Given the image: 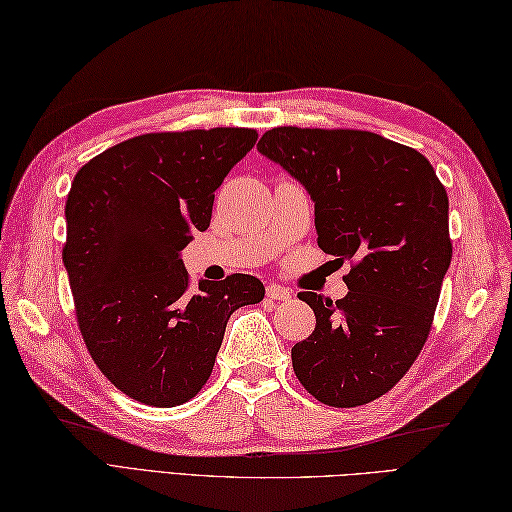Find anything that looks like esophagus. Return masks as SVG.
Wrapping results in <instances>:
<instances>
[{
  "mask_svg": "<svg viewBox=\"0 0 512 512\" xmlns=\"http://www.w3.org/2000/svg\"><path fill=\"white\" fill-rule=\"evenodd\" d=\"M267 297L273 299V302H286V299H291V291L280 284H271L267 286Z\"/></svg>",
  "mask_w": 512,
  "mask_h": 512,
  "instance_id": "34e87169",
  "label": "esophagus"
}]
</instances>
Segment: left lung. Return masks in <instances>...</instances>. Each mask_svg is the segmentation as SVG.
I'll return each mask as SVG.
<instances>
[{
	"label": "left lung",
	"mask_w": 512,
	"mask_h": 512,
	"mask_svg": "<svg viewBox=\"0 0 512 512\" xmlns=\"http://www.w3.org/2000/svg\"><path fill=\"white\" fill-rule=\"evenodd\" d=\"M258 152L306 186L323 252L352 263L343 299L297 295L317 326L293 345L295 376L334 408L378 400L428 341L452 263L445 186L417 149L367 130L280 126Z\"/></svg>",
	"instance_id": "8db88e82"
}]
</instances>
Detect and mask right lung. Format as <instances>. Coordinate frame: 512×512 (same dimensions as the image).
<instances>
[{
	"label": "right lung",
	"mask_w": 512,
	"mask_h": 512,
	"mask_svg": "<svg viewBox=\"0 0 512 512\" xmlns=\"http://www.w3.org/2000/svg\"><path fill=\"white\" fill-rule=\"evenodd\" d=\"M256 139L252 128L149 132L108 147L71 182L62 263L78 328L99 371L136 402H189L230 315L263 302V282L245 273L191 289L180 258Z\"/></svg>",
	"instance_id": "right-lung-1"
}]
</instances>
